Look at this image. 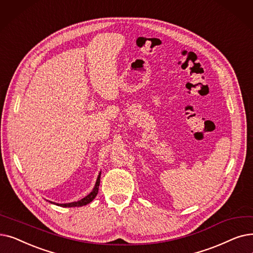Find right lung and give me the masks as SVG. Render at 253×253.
I'll use <instances>...</instances> for the list:
<instances>
[{"instance_id": "add662e5", "label": "right lung", "mask_w": 253, "mask_h": 253, "mask_svg": "<svg viewBox=\"0 0 253 253\" xmlns=\"http://www.w3.org/2000/svg\"><path fill=\"white\" fill-rule=\"evenodd\" d=\"M100 177H101V171L99 172V174H98L97 177V180H96V183H95V186L94 188L92 189V191L87 194L86 196H84V199L78 201V202H72V203H68V204H57V203H53V202H49L50 204H53V205H57V206H60V207H64V208H72V207H83V206H85L87 204H90L98 193V189H99V184H100Z\"/></svg>"}]
</instances>
